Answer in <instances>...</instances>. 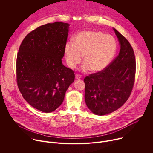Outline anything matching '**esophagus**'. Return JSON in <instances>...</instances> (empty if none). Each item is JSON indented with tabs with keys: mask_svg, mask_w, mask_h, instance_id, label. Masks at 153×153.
I'll return each instance as SVG.
<instances>
[{
	"mask_svg": "<svg viewBox=\"0 0 153 153\" xmlns=\"http://www.w3.org/2000/svg\"><path fill=\"white\" fill-rule=\"evenodd\" d=\"M75 77H76V79H80V78L82 77V76H81L80 74H76V76H75Z\"/></svg>",
	"mask_w": 153,
	"mask_h": 153,
	"instance_id": "34e87169",
	"label": "esophagus"
}]
</instances>
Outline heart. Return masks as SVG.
<instances>
[{"label":"heart","mask_w":153,"mask_h":153,"mask_svg":"<svg viewBox=\"0 0 153 153\" xmlns=\"http://www.w3.org/2000/svg\"><path fill=\"white\" fill-rule=\"evenodd\" d=\"M117 49L114 39L101 32L83 31L68 42L65 48L66 62L69 68L74 69L83 56L82 70L99 72L111 62Z\"/></svg>","instance_id":"heart-1"}]
</instances>
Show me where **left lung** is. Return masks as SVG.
Returning a JSON list of instances; mask_svg holds the SVG:
<instances>
[{
	"label": "left lung",
	"mask_w": 153,
	"mask_h": 153,
	"mask_svg": "<svg viewBox=\"0 0 153 153\" xmlns=\"http://www.w3.org/2000/svg\"><path fill=\"white\" fill-rule=\"evenodd\" d=\"M120 50L118 56L103 70L86 76L85 100L95 114L103 116L121 107L131 93L136 75V60L128 40L113 28Z\"/></svg>",
	"instance_id": "1"
}]
</instances>
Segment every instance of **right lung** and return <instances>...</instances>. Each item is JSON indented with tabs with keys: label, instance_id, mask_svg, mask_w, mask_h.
I'll return each mask as SVG.
<instances>
[{
	"label": "right lung",
	"instance_id": "1",
	"mask_svg": "<svg viewBox=\"0 0 153 153\" xmlns=\"http://www.w3.org/2000/svg\"><path fill=\"white\" fill-rule=\"evenodd\" d=\"M69 26L60 22L42 25L25 36L19 49V90L31 106L42 112L55 111L74 81V72L62 63Z\"/></svg>",
	"mask_w": 153,
	"mask_h": 153
}]
</instances>
